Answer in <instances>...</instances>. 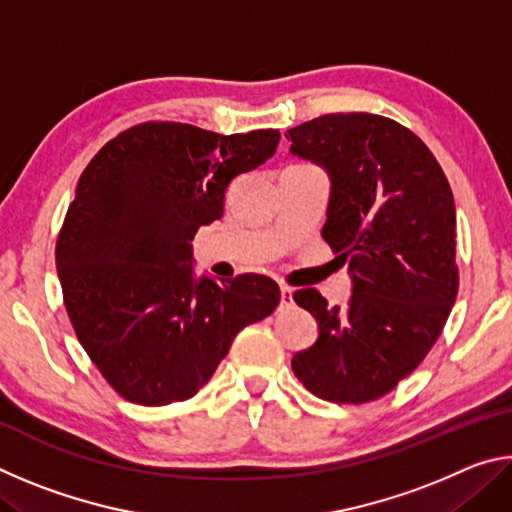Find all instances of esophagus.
Listing matches in <instances>:
<instances>
[{"label":"esophagus","mask_w":512,"mask_h":512,"mask_svg":"<svg viewBox=\"0 0 512 512\" xmlns=\"http://www.w3.org/2000/svg\"><path fill=\"white\" fill-rule=\"evenodd\" d=\"M280 293H282L280 307H282V309H289V307L293 305V289L287 287V284H280Z\"/></svg>","instance_id":"esophagus-1"}]
</instances>
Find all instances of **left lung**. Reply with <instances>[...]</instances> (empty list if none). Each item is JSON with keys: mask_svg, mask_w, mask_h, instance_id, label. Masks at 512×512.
I'll return each instance as SVG.
<instances>
[{"mask_svg": "<svg viewBox=\"0 0 512 512\" xmlns=\"http://www.w3.org/2000/svg\"><path fill=\"white\" fill-rule=\"evenodd\" d=\"M287 137L291 153L329 173L323 239L352 273L345 309L327 307L316 289L293 293L320 334L291 368L320 400H379L420 366L454 307L452 187L418 135L372 112H332Z\"/></svg>", "mask_w": 512, "mask_h": 512, "instance_id": "left-lung-1", "label": "left lung"}]
</instances>
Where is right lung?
<instances>
[{"label":"right lung","mask_w":512,"mask_h":512,"mask_svg":"<svg viewBox=\"0 0 512 512\" xmlns=\"http://www.w3.org/2000/svg\"><path fill=\"white\" fill-rule=\"evenodd\" d=\"M277 142L275 128L219 135L144 121L103 144L81 173L56 268L83 350L124 400L194 397L241 329L280 305L271 277L196 280L189 246L223 216L230 180L264 164Z\"/></svg>","instance_id":"right-lung-1"}]
</instances>
